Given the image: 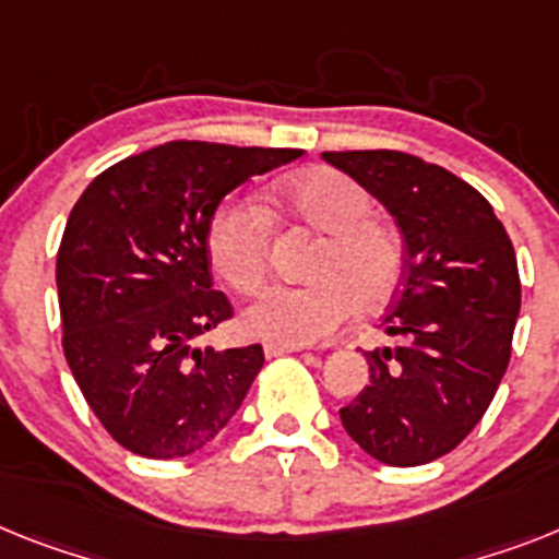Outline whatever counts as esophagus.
<instances>
[{
    "label": "esophagus",
    "mask_w": 559,
    "mask_h": 559,
    "mask_svg": "<svg viewBox=\"0 0 559 559\" xmlns=\"http://www.w3.org/2000/svg\"><path fill=\"white\" fill-rule=\"evenodd\" d=\"M304 346H289V344H266L264 352L266 358H278V355H287V352H301Z\"/></svg>",
    "instance_id": "obj_1"
}]
</instances>
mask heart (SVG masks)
Here are the masks:
<instances>
[{"label": "heart", "mask_w": 559, "mask_h": 559, "mask_svg": "<svg viewBox=\"0 0 559 559\" xmlns=\"http://www.w3.org/2000/svg\"><path fill=\"white\" fill-rule=\"evenodd\" d=\"M295 218L326 233L309 261L307 287H278L247 309V326L275 344L304 346L335 335L352 318L383 307L403 278V243L372 218L369 192L335 167H316L284 185ZM207 250L229 287L255 295L270 275V227L243 199H227L210 218Z\"/></svg>", "instance_id": "1"}]
</instances>
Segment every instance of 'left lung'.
Wrapping results in <instances>:
<instances>
[{
	"label": "left lung",
	"mask_w": 559,
	"mask_h": 559,
	"mask_svg": "<svg viewBox=\"0 0 559 559\" xmlns=\"http://www.w3.org/2000/svg\"><path fill=\"white\" fill-rule=\"evenodd\" d=\"M323 158L392 213L403 284L383 330L395 346L364 352L369 386L341 409L346 435L386 466H420L480 424L511 358L520 316L518 258L480 192L397 150Z\"/></svg>",
	"instance_id": "1"
}]
</instances>
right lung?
Instances as JSON below:
<instances>
[{"mask_svg": "<svg viewBox=\"0 0 559 559\" xmlns=\"http://www.w3.org/2000/svg\"><path fill=\"white\" fill-rule=\"evenodd\" d=\"M301 150L167 142L98 173L70 210L56 287L62 349L116 443L153 461L199 452L264 367L261 344L195 346L233 318L207 227L227 192Z\"/></svg>", "mask_w": 559, "mask_h": 559, "instance_id": "right-lung-1", "label": "right lung"}]
</instances>
